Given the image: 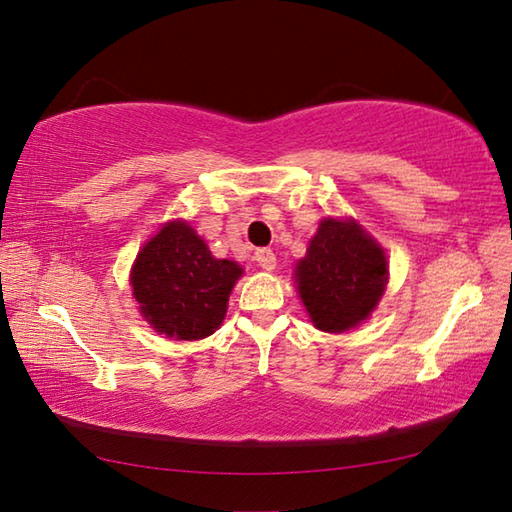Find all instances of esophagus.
Here are the masks:
<instances>
[{
    "mask_svg": "<svg viewBox=\"0 0 512 512\" xmlns=\"http://www.w3.org/2000/svg\"><path fill=\"white\" fill-rule=\"evenodd\" d=\"M255 262H257L259 268L275 270L277 257H275V253H273V250H270V248H257V250H255Z\"/></svg>",
    "mask_w": 512,
    "mask_h": 512,
    "instance_id": "34e87169",
    "label": "esophagus"
}]
</instances>
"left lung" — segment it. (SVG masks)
<instances>
[{
	"label": "left lung",
	"mask_w": 512,
	"mask_h": 512,
	"mask_svg": "<svg viewBox=\"0 0 512 512\" xmlns=\"http://www.w3.org/2000/svg\"><path fill=\"white\" fill-rule=\"evenodd\" d=\"M295 277L314 328L345 332L378 306L389 270L385 250L354 220L325 217Z\"/></svg>",
	"instance_id": "8db88e82"
}]
</instances>
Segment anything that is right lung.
Masks as SVG:
<instances>
[{
  "instance_id": "right-lung-1",
  "label": "right lung",
  "mask_w": 512,
  "mask_h": 512,
  "mask_svg": "<svg viewBox=\"0 0 512 512\" xmlns=\"http://www.w3.org/2000/svg\"><path fill=\"white\" fill-rule=\"evenodd\" d=\"M242 275V266L215 259L204 239L176 220L143 246L129 281L151 328L180 341H198L220 328L228 295Z\"/></svg>"
}]
</instances>
